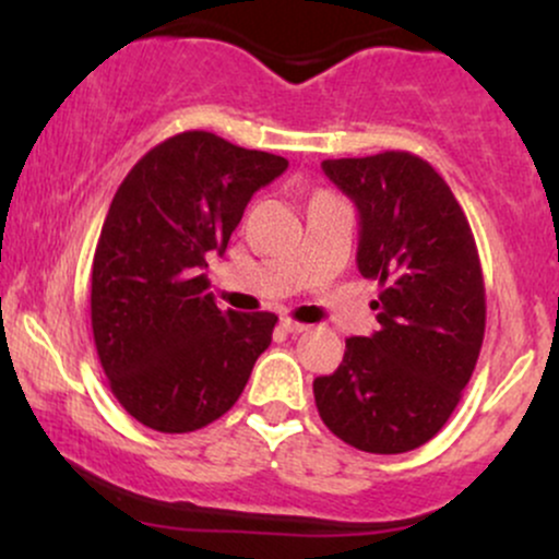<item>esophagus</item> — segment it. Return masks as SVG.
<instances>
[{
    "instance_id": "esophagus-1",
    "label": "esophagus",
    "mask_w": 559,
    "mask_h": 559,
    "mask_svg": "<svg viewBox=\"0 0 559 559\" xmlns=\"http://www.w3.org/2000/svg\"><path fill=\"white\" fill-rule=\"evenodd\" d=\"M281 329H284L286 333H294V336H297V333H305L307 329H310V325L297 323V320H292V318H284V320H281Z\"/></svg>"
}]
</instances>
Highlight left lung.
Instances as JSON below:
<instances>
[{
	"label": "left lung",
	"instance_id": "obj_1",
	"mask_svg": "<svg viewBox=\"0 0 559 559\" xmlns=\"http://www.w3.org/2000/svg\"><path fill=\"white\" fill-rule=\"evenodd\" d=\"M360 213L357 267L381 286L373 336L312 383L331 433L373 454L431 441L476 370L486 288L471 223L444 178L413 152L323 159Z\"/></svg>",
	"mask_w": 559,
	"mask_h": 559
}]
</instances>
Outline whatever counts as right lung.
Listing matches in <instances>:
<instances>
[{"mask_svg": "<svg viewBox=\"0 0 559 559\" xmlns=\"http://www.w3.org/2000/svg\"><path fill=\"white\" fill-rule=\"evenodd\" d=\"M286 168L271 152L183 131L115 191L92 265V331L115 400L141 426L197 431L241 396L278 316L223 312L202 267Z\"/></svg>", "mask_w": 559, "mask_h": 559, "instance_id": "1", "label": "right lung"}]
</instances>
